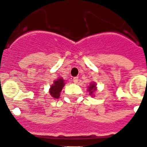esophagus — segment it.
<instances>
[{"label": "esophagus", "mask_w": 147, "mask_h": 147, "mask_svg": "<svg viewBox=\"0 0 147 147\" xmlns=\"http://www.w3.org/2000/svg\"><path fill=\"white\" fill-rule=\"evenodd\" d=\"M73 82L74 83H78V77H75V78H73Z\"/></svg>", "instance_id": "34e87169"}]
</instances>
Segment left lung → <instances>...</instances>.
Listing matches in <instances>:
<instances>
[{"mask_svg": "<svg viewBox=\"0 0 147 147\" xmlns=\"http://www.w3.org/2000/svg\"><path fill=\"white\" fill-rule=\"evenodd\" d=\"M97 91V85L96 83H94V82H92L90 83L89 86L88 87V92H89V94L91 96L94 97V93Z\"/></svg>", "mask_w": 147, "mask_h": 147, "instance_id": "obj_1", "label": "left lung"}]
</instances>
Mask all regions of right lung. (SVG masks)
<instances>
[{
  "mask_svg": "<svg viewBox=\"0 0 147 147\" xmlns=\"http://www.w3.org/2000/svg\"><path fill=\"white\" fill-rule=\"evenodd\" d=\"M65 85V80L62 77L58 78L56 80L53 81V84L50 86L49 90V93L53 98H59L60 97V93L62 92V88Z\"/></svg>",
  "mask_w": 147,
  "mask_h": 147,
  "instance_id": "add662e5",
  "label": "right lung"
}]
</instances>
